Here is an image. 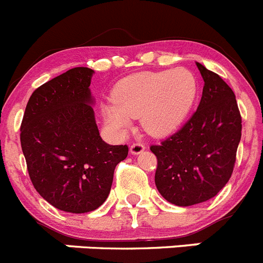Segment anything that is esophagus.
<instances>
[{"label": "esophagus", "mask_w": 263, "mask_h": 263, "mask_svg": "<svg viewBox=\"0 0 263 263\" xmlns=\"http://www.w3.org/2000/svg\"><path fill=\"white\" fill-rule=\"evenodd\" d=\"M144 151H145V146L140 143H135L129 146V152H131L132 155H140Z\"/></svg>", "instance_id": "obj_1"}]
</instances>
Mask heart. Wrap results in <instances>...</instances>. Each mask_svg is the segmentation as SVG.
I'll use <instances>...</instances> for the list:
<instances>
[{
	"instance_id": "heart-1",
	"label": "heart",
	"mask_w": 263,
	"mask_h": 263,
	"mask_svg": "<svg viewBox=\"0 0 263 263\" xmlns=\"http://www.w3.org/2000/svg\"><path fill=\"white\" fill-rule=\"evenodd\" d=\"M198 94V81L186 68L140 72L123 79L112 91L114 102L102 106L106 126L118 136L126 134L132 118L155 136H167L190 114Z\"/></svg>"
}]
</instances>
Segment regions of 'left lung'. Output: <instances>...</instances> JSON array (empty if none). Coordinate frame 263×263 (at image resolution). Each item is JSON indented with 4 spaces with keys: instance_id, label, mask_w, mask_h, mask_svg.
Listing matches in <instances>:
<instances>
[{
    "instance_id": "left-lung-1",
    "label": "left lung",
    "mask_w": 263,
    "mask_h": 263,
    "mask_svg": "<svg viewBox=\"0 0 263 263\" xmlns=\"http://www.w3.org/2000/svg\"><path fill=\"white\" fill-rule=\"evenodd\" d=\"M204 81L202 99L183 127L151 151L157 157L158 193L179 207L217 195L229 181L241 140L236 96L216 73L196 63Z\"/></svg>"
}]
</instances>
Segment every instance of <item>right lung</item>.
Masks as SVG:
<instances>
[{"label":"right lung","instance_id":"1","mask_svg":"<svg viewBox=\"0 0 263 263\" xmlns=\"http://www.w3.org/2000/svg\"><path fill=\"white\" fill-rule=\"evenodd\" d=\"M94 70L73 68L32 93L21 126V145L34 187L58 210L91 212L107 199L127 145L99 136L90 91Z\"/></svg>","mask_w":263,"mask_h":263}]
</instances>
